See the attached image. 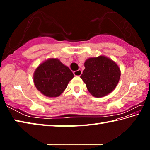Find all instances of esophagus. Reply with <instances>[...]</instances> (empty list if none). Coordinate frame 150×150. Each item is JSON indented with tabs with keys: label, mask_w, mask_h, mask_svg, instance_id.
<instances>
[{
	"label": "esophagus",
	"mask_w": 150,
	"mask_h": 150,
	"mask_svg": "<svg viewBox=\"0 0 150 150\" xmlns=\"http://www.w3.org/2000/svg\"><path fill=\"white\" fill-rule=\"evenodd\" d=\"M73 74H74L75 76H78V77H79V76H81V75L82 74V71L81 69H79L78 71H75L73 72Z\"/></svg>",
	"instance_id": "obj_1"
}]
</instances>
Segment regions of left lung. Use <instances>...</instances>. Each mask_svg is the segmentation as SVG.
Segmentation results:
<instances>
[{
  "instance_id": "obj_1",
  "label": "left lung",
  "mask_w": 150,
  "mask_h": 150,
  "mask_svg": "<svg viewBox=\"0 0 150 150\" xmlns=\"http://www.w3.org/2000/svg\"><path fill=\"white\" fill-rule=\"evenodd\" d=\"M85 69L81 78L88 92L96 98L108 95L115 89L121 71L115 62L105 55L90 57L84 63Z\"/></svg>"
}]
</instances>
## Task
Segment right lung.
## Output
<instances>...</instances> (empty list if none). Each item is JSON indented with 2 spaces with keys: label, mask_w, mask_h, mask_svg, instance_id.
Instances as JSON below:
<instances>
[{
  "label": "right lung",
  "mask_w": 150,
  "mask_h": 150,
  "mask_svg": "<svg viewBox=\"0 0 150 150\" xmlns=\"http://www.w3.org/2000/svg\"><path fill=\"white\" fill-rule=\"evenodd\" d=\"M74 75L57 58H49L38 66L33 75L35 87L50 98L57 97L67 88Z\"/></svg>",
  "instance_id": "1"
}]
</instances>
